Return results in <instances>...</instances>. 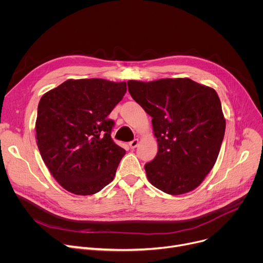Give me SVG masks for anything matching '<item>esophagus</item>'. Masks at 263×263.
<instances>
[{"instance_id":"esophagus-1","label":"esophagus","mask_w":263,"mask_h":263,"mask_svg":"<svg viewBox=\"0 0 263 263\" xmlns=\"http://www.w3.org/2000/svg\"><path fill=\"white\" fill-rule=\"evenodd\" d=\"M129 145H130L131 149H134V148H136L137 146H139V140H133L132 142H130V143H129Z\"/></svg>"}]
</instances>
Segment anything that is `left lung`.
I'll use <instances>...</instances> for the list:
<instances>
[{"mask_svg":"<svg viewBox=\"0 0 263 263\" xmlns=\"http://www.w3.org/2000/svg\"><path fill=\"white\" fill-rule=\"evenodd\" d=\"M128 89L153 117L158 154L145 165L149 182L171 195L196 189L213 168L225 134L216 91L189 78L130 80Z\"/></svg>","mask_w":263,"mask_h":263,"instance_id":"left-lung-1","label":"left lung"}]
</instances>
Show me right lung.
<instances>
[{
	"mask_svg": "<svg viewBox=\"0 0 263 263\" xmlns=\"http://www.w3.org/2000/svg\"><path fill=\"white\" fill-rule=\"evenodd\" d=\"M127 91L126 82L67 80L46 92L36 119L37 146L65 190L92 195L113 181L126 150L114 143L107 116Z\"/></svg>",
	"mask_w": 263,
	"mask_h": 263,
	"instance_id": "obj_1",
	"label": "right lung"
}]
</instances>
